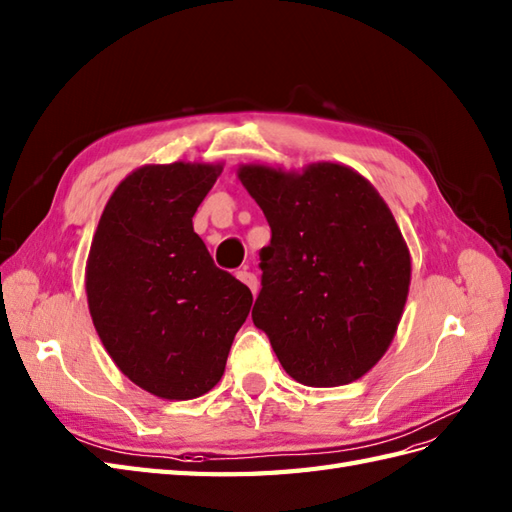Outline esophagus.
Masks as SVG:
<instances>
[{
    "instance_id": "obj_1",
    "label": "esophagus",
    "mask_w": 512,
    "mask_h": 512,
    "mask_svg": "<svg viewBox=\"0 0 512 512\" xmlns=\"http://www.w3.org/2000/svg\"><path fill=\"white\" fill-rule=\"evenodd\" d=\"M236 276H239V280L249 286V291H252L254 295L258 293V278L254 276L252 271H239V273H236Z\"/></svg>"
}]
</instances>
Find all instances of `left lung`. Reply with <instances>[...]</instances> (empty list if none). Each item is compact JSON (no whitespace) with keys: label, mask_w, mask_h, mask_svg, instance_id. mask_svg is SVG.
Segmentation results:
<instances>
[{"label":"left lung","mask_w":512,"mask_h":512,"mask_svg":"<svg viewBox=\"0 0 512 512\" xmlns=\"http://www.w3.org/2000/svg\"><path fill=\"white\" fill-rule=\"evenodd\" d=\"M236 176L271 226L254 326L297 382L363 378L389 350L410 286V252L391 208L339 162L302 171L249 162Z\"/></svg>","instance_id":"8db88e82"}]
</instances>
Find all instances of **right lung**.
Instances as JSON below:
<instances>
[{
  "mask_svg": "<svg viewBox=\"0 0 512 512\" xmlns=\"http://www.w3.org/2000/svg\"><path fill=\"white\" fill-rule=\"evenodd\" d=\"M223 165H143L112 191L86 260V299L112 363L162 400L221 380L252 291L215 267L193 215Z\"/></svg>",
  "mask_w": 512,
  "mask_h": 512,
  "instance_id": "right-lung-1",
  "label": "right lung"
}]
</instances>
